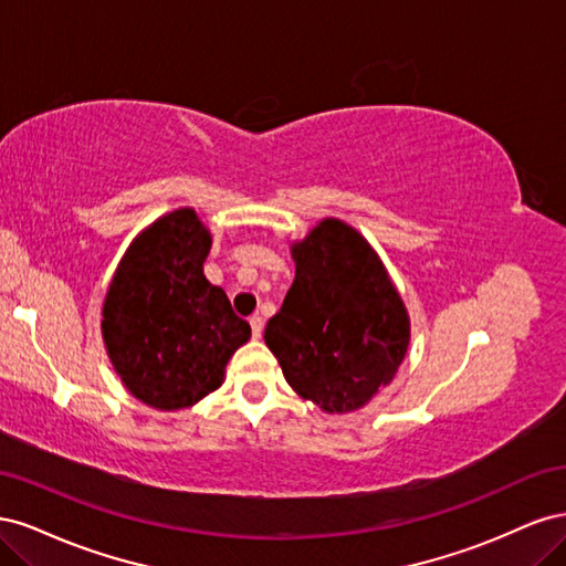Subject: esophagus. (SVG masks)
<instances>
[{
	"mask_svg": "<svg viewBox=\"0 0 566 566\" xmlns=\"http://www.w3.org/2000/svg\"><path fill=\"white\" fill-rule=\"evenodd\" d=\"M250 328H252V337H262V331H264V318L260 314L250 316Z\"/></svg>",
	"mask_w": 566,
	"mask_h": 566,
	"instance_id": "34e87169",
	"label": "esophagus"
}]
</instances>
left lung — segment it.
Instances as JSON below:
<instances>
[{
  "mask_svg": "<svg viewBox=\"0 0 566 566\" xmlns=\"http://www.w3.org/2000/svg\"><path fill=\"white\" fill-rule=\"evenodd\" d=\"M295 281L264 331L287 385L325 413H352L391 382L410 321L380 256L339 219L293 243Z\"/></svg>",
  "mask_w": 566,
  "mask_h": 566,
  "instance_id": "obj_1",
  "label": "left lung"
}]
</instances>
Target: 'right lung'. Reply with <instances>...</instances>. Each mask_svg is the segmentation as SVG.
I'll use <instances>...</instances> for the list:
<instances>
[{
    "instance_id": "1",
    "label": "right lung",
    "mask_w": 566,
    "mask_h": 566,
    "mask_svg": "<svg viewBox=\"0 0 566 566\" xmlns=\"http://www.w3.org/2000/svg\"><path fill=\"white\" fill-rule=\"evenodd\" d=\"M212 235L196 210L160 217L134 238L104 302L106 352L136 399L158 410L198 403L250 339L221 287L202 273Z\"/></svg>"
}]
</instances>
